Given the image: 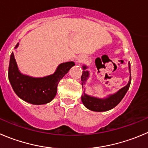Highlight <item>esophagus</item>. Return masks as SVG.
Masks as SVG:
<instances>
[{
  "label": "esophagus",
  "instance_id": "esophagus-1",
  "mask_svg": "<svg viewBox=\"0 0 148 148\" xmlns=\"http://www.w3.org/2000/svg\"><path fill=\"white\" fill-rule=\"evenodd\" d=\"M82 61H84V59H83V58H78V60H77V62H78V63L81 62Z\"/></svg>",
  "mask_w": 148,
  "mask_h": 148
}]
</instances>
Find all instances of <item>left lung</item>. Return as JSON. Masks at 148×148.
Returning a JSON list of instances; mask_svg holds the SVG:
<instances>
[{"mask_svg":"<svg viewBox=\"0 0 148 148\" xmlns=\"http://www.w3.org/2000/svg\"><path fill=\"white\" fill-rule=\"evenodd\" d=\"M128 64H129V71L130 73V77H129L128 84L124 87L119 89L117 92L109 94L107 97L104 98L96 97L90 96L88 94H86L85 88H84V86L87 80L89 78L90 73L89 71L86 70L88 67L84 64L82 66L84 70H83L82 76H81V85H82V88H84V94L81 96V100H82L84 106L90 110L96 111V112H104V111L110 110L115 108L117 105H119V102L122 100L125 94L129 90L131 84L130 62L128 63Z\"/></svg>","mask_w":148,"mask_h":148,"instance_id":"8db88e82","label":"left lung"}]
</instances>
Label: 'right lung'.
I'll return each mask as SVG.
<instances>
[{"label": "right lung", "mask_w": 148, "mask_h": 148, "mask_svg": "<svg viewBox=\"0 0 148 148\" xmlns=\"http://www.w3.org/2000/svg\"><path fill=\"white\" fill-rule=\"evenodd\" d=\"M18 46L19 43L14 49ZM74 65L73 62L61 63L51 75L35 78L19 71L12 52L8 66V81L15 94L22 100L33 105H44L55 97L59 82Z\"/></svg>", "instance_id": "right-lung-1"}]
</instances>
